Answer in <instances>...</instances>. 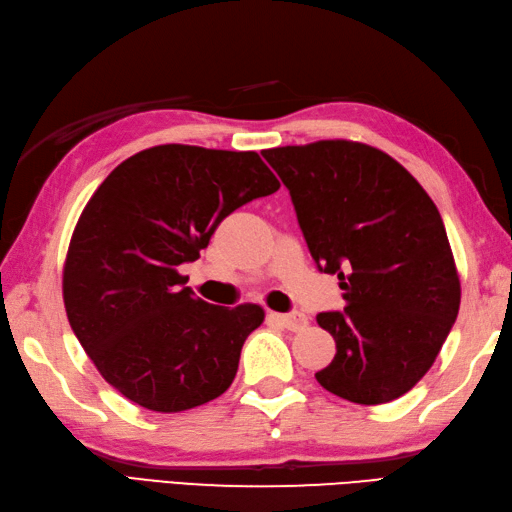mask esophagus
<instances>
[{
  "label": "esophagus",
  "mask_w": 512,
  "mask_h": 512,
  "mask_svg": "<svg viewBox=\"0 0 512 512\" xmlns=\"http://www.w3.org/2000/svg\"><path fill=\"white\" fill-rule=\"evenodd\" d=\"M274 320L278 325H283L289 331H298L307 327V316L300 314V311H289V314H274Z\"/></svg>",
  "instance_id": "1"
}]
</instances>
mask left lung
<instances>
[{
	"label": "left lung",
	"mask_w": 512,
	"mask_h": 512,
	"mask_svg": "<svg viewBox=\"0 0 512 512\" xmlns=\"http://www.w3.org/2000/svg\"><path fill=\"white\" fill-rule=\"evenodd\" d=\"M311 258L338 274L344 309L316 320L336 356L320 387L384 404L431 369L460 311V278L431 196L389 154L353 141L265 150Z\"/></svg>",
	"instance_id": "1"
}]
</instances>
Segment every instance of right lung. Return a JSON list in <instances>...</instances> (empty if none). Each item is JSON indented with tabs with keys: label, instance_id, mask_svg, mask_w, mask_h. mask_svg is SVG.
I'll return each mask as SVG.
<instances>
[{
	"label": "right lung",
	"instance_id": "add662e5",
	"mask_svg": "<svg viewBox=\"0 0 512 512\" xmlns=\"http://www.w3.org/2000/svg\"><path fill=\"white\" fill-rule=\"evenodd\" d=\"M278 187L256 152L170 143L125 159L92 194L68 247L64 302L83 351L125 398L179 413L229 389L265 311L194 298L179 267L225 216Z\"/></svg>",
	"mask_w": 512,
	"mask_h": 512
}]
</instances>
